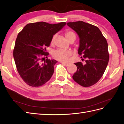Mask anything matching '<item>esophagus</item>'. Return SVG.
Returning <instances> with one entry per match:
<instances>
[{
	"mask_svg": "<svg viewBox=\"0 0 124 124\" xmlns=\"http://www.w3.org/2000/svg\"><path fill=\"white\" fill-rule=\"evenodd\" d=\"M62 62V65H65V66H68V65H69V63L64 62Z\"/></svg>",
	"mask_w": 124,
	"mask_h": 124,
	"instance_id": "obj_1",
	"label": "esophagus"
}]
</instances>
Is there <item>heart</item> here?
<instances>
[{
  "instance_id": "heart-1",
  "label": "heart",
  "mask_w": 124,
  "mask_h": 124,
  "mask_svg": "<svg viewBox=\"0 0 124 124\" xmlns=\"http://www.w3.org/2000/svg\"><path fill=\"white\" fill-rule=\"evenodd\" d=\"M72 35H75L74 33L73 32H72L71 31H66L65 33V37L66 39L68 40L71 36ZM56 38V36H54L52 39V41H51V43L53 44L54 40H55ZM71 52L69 50H66L64 49H58L54 50L53 52V56L54 58H55L56 59L59 60L60 61L62 62H66L68 59V57L71 55Z\"/></svg>"
}]
</instances>
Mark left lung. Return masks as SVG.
I'll return each mask as SVG.
<instances>
[{"instance_id":"1","label":"left lung","mask_w":124,"mask_h":124,"mask_svg":"<svg viewBox=\"0 0 124 124\" xmlns=\"http://www.w3.org/2000/svg\"><path fill=\"white\" fill-rule=\"evenodd\" d=\"M79 38L78 52L86 58L85 64L75 63L77 69L72 76L80 85L87 87L94 85L101 79L109 61L108 44L97 27L82 21L67 23Z\"/></svg>"}]
</instances>
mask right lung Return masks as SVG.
<instances>
[{"label":"right lung","instance_id":"1","mask_svg":"<svg viewBox=\"0 0 124 124\" xmlns=\"http://www.w3.org/2000/svg\"><path fill=\"white\" fill-rule=\"evenodd\" d=\"M65 22L50 24L41 22L28 23L18 34L13 52L18 72L23 80L32 87L42 86L49 80L57 61L45 59L46 47L54 35L66 25Z\"/></svg>","mask_w":124,"mask_h":124}]
</instances>
